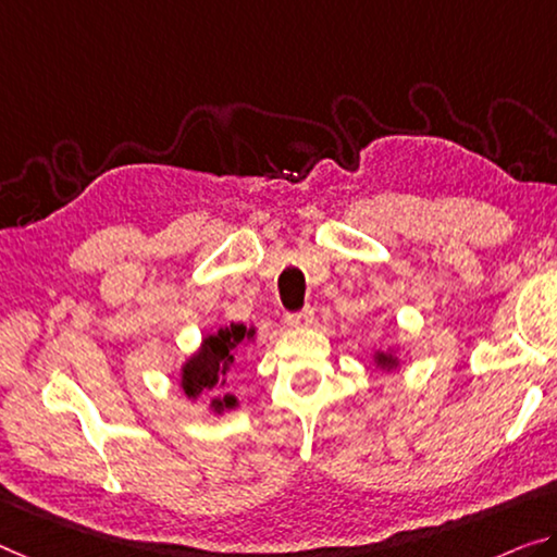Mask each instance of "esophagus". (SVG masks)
<instances>
[{"instance_id":"1","label":"esophagus","mask_w":557,"mask_h":557,"mask_svg":"<svg viewBox=\"0 0 557 557\" xmlns=\"http://www.w3.org/2000/svg\"><path fill=\"white\" fill-rule=\"evenodd\" d=\"M313 321V308L306 306L301 311H294V313H286V323L288 326H308V323Z\"/></svg>"}]
</instances>
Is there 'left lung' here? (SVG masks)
Masks as SVG:
<instances>
[{
  "label": "left lung",
  "instance_id": "left-lung-1",
  "mask_svg": "<svg viewBox=\"0 0 557 557\" xmlns=\"http://www.w3.org/2000/svg\"><path fill=\"white\" fill-rule=\"evenodd\" d=\"M375 358H379V363H381L383 368H391V366H396V358L388 356V354H379V356H375Z\"/></svg>",
  "mask_w": 557,
  "mask_h": 557
}]
</instances>
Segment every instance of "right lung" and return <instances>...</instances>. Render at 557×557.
Returning <instances> with one entry per match:
<instances>
[{
    "instance_id": "add662e5",
    "label": "right lung",
    "mask_w": 557,
    "mask_h": 557,
    "mask_svg": "<svg viewBox=\"0 0 557 557\" xmlns=\"http://www.w3.org/2000/svg\"><path fill=\"white\" fill-rule=\"evenodd\" d=\"M253 331H246L244 323H231L228 329H221L213 336L203 338V346L199 354H196L189 363L184 366V375H182V386L184 393L189 398H196L199 393L213 391L219 386H224V375L228 371V366L234 363V356H231V348L242 344L244 338H249ZM213 406L216 408H234L236 398L234 396H224L221 400L213 398Z\"/></svg>"
}]
</instances>
